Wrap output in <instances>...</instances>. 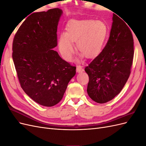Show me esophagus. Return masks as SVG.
<instances>
[{
    "instance_id": "34e87169",
    "label": "esophagus",
    "mask_w": 146,
    "mask_h": 146,
    "mask_svg": "<svg viewBox=\"0 0 146 146\" xmlns=\"http://www.w3.org/2000/svg\"><path fill=\"white\" fill-rule=\"evenodd\" d=\"M82 71H83V69L82 68V66L80 65H77V72H80Z\"/></svg>"
}]
</instances>
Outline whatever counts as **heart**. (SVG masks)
Here are the masks:
<instances>
[{"mask_svg": "<svg viewBox=\"0 0 146 146\" xmlns=\"http://www.w3.org/2000/svg\"><path fill=\"white\" fill-rule=\"evenodd\" d=\"M108 27L104 22L94 20L74 21L60 35L58 46L63 58L71 61L75 53L73 42L77 50L86 58L98 55L102 49L108 35Z\"/></svg>", "mask_w": 146, "mask_h": 146, "instance_id": "b5f03b06", "label": "heart"}]
</instances>
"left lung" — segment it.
<instances>
[{
    "instance_id": "left-lung-1",
    "label": "left lung",
    "mask_w": 146,
    "mask_h": 146,
    "mask_svg": "<svg viewBox=\"0 0 146 146\" xmlns=\"http://www.w3.org/2000/svg\"><path fill=\"white\" fill-rule=\"evenodd\" d=\"M117 16L113 14L107 44L85 68L89 76L88 94L99 104L112 100L121 91L130 76L133 64V35L128 24Z\"/></svg>"
}]
</instances>
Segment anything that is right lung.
<instances>
[{"label": "right lung", "mask_w": 146, "mask_h": 146, "mask_svg": "<svg viewBox=\"0 0 146 146\" xmlns=\"http://www.w3.org/2000/svg\"><path fill=\"white\" fill-rule=\"evenodd\" d=\"M62 10L53 8L33 13L21 24L13 41L12 57L21 88L45 107L62 99L76 67L54 50Z\"/></svg>", "instance_id": "1"}]
</instances>
